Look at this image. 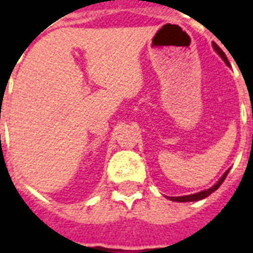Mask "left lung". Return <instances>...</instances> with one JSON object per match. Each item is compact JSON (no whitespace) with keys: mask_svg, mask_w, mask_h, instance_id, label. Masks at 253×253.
<instances>
[{"mask_svg":"<svg viewBox=\"0 0 253 253\" xmlns=\"http://www.w3.org/2000/svg\"><path fill=\"white\" fill-rule=\"evenodd\" d=\"M212 47H214V50H215V51L218 52V55H219V57L222 58L223 62L226 63L228 66H230V63H229L228 58H226V55H225V52H223L222 50H221V48H219V47H218L217 44H215V43H212ZM252 118H253V116H252ZM228 173H229V170H226V172H225V173H223V175H222V177H221V179H219V180H218L217 183L214 184V186L210 187L209 190L201 191V192H198V194H192V195H186V196H170L169 199H170V201H175V202H194V201H201V199H203V198H206V196H209V195H210V194H212V192H214V191H215V190H218V187H219V186H221V184H222L223 180H225V177L228 176Z\"/></svg>","mask_w":253,"mask_h":253,"instance_id":"left-lung-1","label":"left lung"}]
</instances>
